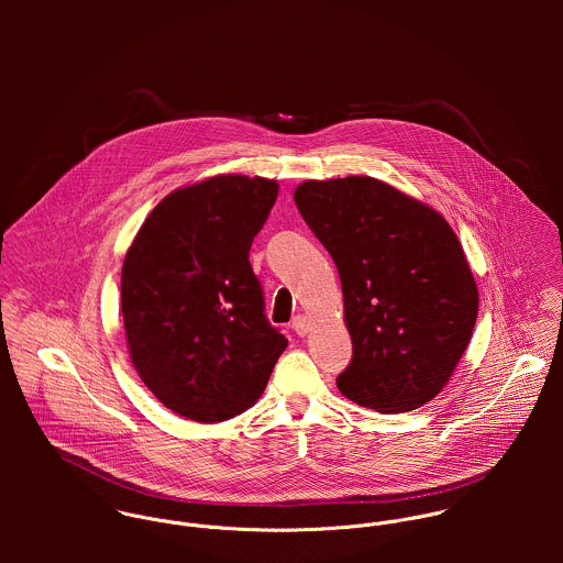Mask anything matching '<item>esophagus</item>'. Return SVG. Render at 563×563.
I'll use <instances>...</instances> for the list:
<instances>
[{"label":"esophagus","mask_w":563,"mask_h":563,"mask_svg":"<svg viewBox=\"0 0 563 563\" xmlns=\"http://www.w3.org/2000/svg\"><path fill=\"white\" fill-rule=\"evenodd\" d=\"M292 329H295V333H297V335H308V333H310V329H312V324H310V321H308L306 317H301V314H299V317H295V319H292Z\"/></svg>","instance_id":"obj_1"}]
</instances>
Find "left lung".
<instances>
[{
  "label": "left lung",
  "mask_w": 563,
  "mask_h": 563,
  "mask_svg": "<svg viewBox=\"0 0 563 563\" xmlns=\"http://www.w3.org/2000/svg\"><path fill=\"white\" fill-rule=\"evenodd\" d=\"M295 203L340 273L353 357L338 390L382 413L438 397L479 312L473 271L446 219L368 175L308 179Z\"/></svg>",
  "instance_id": "left-lung-1"
}]
</instances>
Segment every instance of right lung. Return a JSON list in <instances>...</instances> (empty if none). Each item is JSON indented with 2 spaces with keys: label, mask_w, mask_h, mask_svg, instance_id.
<instances>
[{
  "label": "right lung",
  "mask_w": 563,
  "mask_h": 563,
  "mask_svg": "<svg viewBox=\"0 0 563 563\" xmlns=\"http://www.w3.org/2000/svg\"><path fill=\"white\" fill-rule=\"evenodd\" d=\"M279 184L214 175L166 195L130 244L121 312L132 364L170 411L228 420L257 401L288 340L264 317L249 249Z\"/></svg>",
  "instance_id": "add662e5"
}]
</instances>
